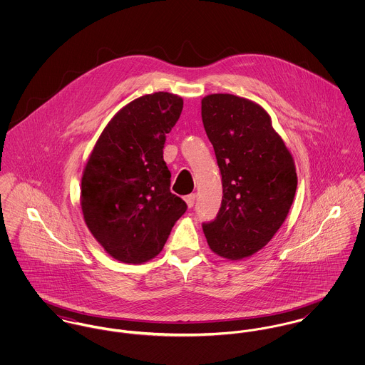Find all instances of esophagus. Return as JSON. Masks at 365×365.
<instances>
[{
	"label": "esophagus",
	"instance_id": "34e87169",
	"mask_svg": "<svg viewBox=\"0 0 365 365\" xmlns=\"http://www.w3.org/2000/svg\"><path fill=\"white\" fill-rule=\"evenodd\" d=\"M185 202H187V205H188L190 208H192L194 204H195V194L187 195V197H185Z\"/></svg>",
	"mask_w": 365,
	"mask_h": 365
}]
</instances>
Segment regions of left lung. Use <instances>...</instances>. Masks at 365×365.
Segmentation results:
<instances>
[{"instance_id":"left-lung-1","label":"left lung","mask_w":365,"mask_h":365,"mask_svg":"<svg viewBox=\"0 0 365 365\" xmlns=\"http://www.w3.org/2000/svg\"><path fill=\"white\" fill-rule=\"evenodd\" d=\"M201 115L223 188L216 217L202 229L213 253L240 260L262 249L284 223L298 184L294 158L253 101L212 94Z\"/></svg>"}]
</instances>
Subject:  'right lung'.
<instances>
[{
    "mask_svg": "<svg viewBox=\"0 0 365 365\" xmlns=\"http://www.w3.org/2000/svg\"><path fill=\"white\" fill-rule=\"evenodd\" d=\"M182 98L155 93L123 106L106 125L81 180L84 220L116 260L156 257L187 204L170 191L163 158L165 135L177 123Z\"/></svg>",
    "mask_w": 365,
    "mask_h": 365,
    "instance_id": "right-lung-1",
    "label": "right lung"
}]
</instances>
